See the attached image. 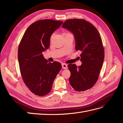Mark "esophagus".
<instances>
[{"label":"esophagus","instance_id":"esophagus-1","mask_svg":"<svg viewBox=\"0 0 123 123\" xmlns=\"http://www.w3.org/2000/svg\"><path fill=\"white\" fill-rule=\"evenodd\" d=\"M62 67L63 69H67V68H68V65L67 64H65V63H62Z\"/></svg>","mask_w":123,"mask_h":123}]
</instances>
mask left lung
Segmentation results:
<instances>
[{"label":"left lung","mask_w":123,"mask_h":123,"mask_svg":"<svg viewBox=\"0 0 123 123\" xmlns=\"http://www.w3.org/2000/svg\"><path fill=\"white\" fill-rule=\"evenodd\" d=\"M62 27L73 33L75 49L81 52L82 64L77 67L69 64L71 72L69 81L77 92H84L94 85L98 80L105 58V50L101 37L92 24L84 19H70L65 21Z\"/></svg>","instance_id":"1"}]
</instances>
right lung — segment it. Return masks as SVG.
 <instances>
[{"instance_id":"obj_1","label":"right lung","mask_w":123,"mask_h":123,"mask_svg":"<svg viewBox=\"0 0 123 123\" xmlns=\"http://www.w3.org/2000/svg\"><path fill=\"white\" fill-rule=\"evenodd\" d=\"M62 23L50 19L35 22L25 31L18 45V60L22 77L35 95L43 96L50 92L62 68L58 62H48L42 52L49 48L51 35Z\"/></svg>"}]
</instances>
